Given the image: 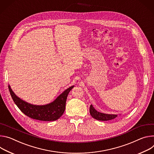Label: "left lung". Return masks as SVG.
I'll list each match as a JSON object with an SVG mask.
<instances>
[{"label":"left lung","instance_id":"obj_1","mask_svg":"<svg viewBox=\"0 0 154 154\" xmlns=\"http://www.w3.org/2000/svg\"><path fill=\"white\" fill-rule=\"evenodd\" d=\"M89 112L91 116L93 118H94L95 119H97V120L101 121H110V120H112V119H115L117 116V115L116 114H108L96 111L92 105L90 106Z\"/></svg>","mask_w":154,"mask_h":154}]
</instances>
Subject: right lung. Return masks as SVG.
<instances>
[{"label":"right lung","instance_id":"right-lung-1","mask_svg":"<svg viewBox=\"0 0 154 154\" xmlns=\"http://www.w3.org/2000/svg\"><path fill=\"white\" fill-rule=\"evenodd\" d=\"M73 87L74 86L66 89L52 103L38 106L28 103L17 97L8 85L11 98L19 109L30 118L42 121H54L61 117L65 109L67 96Z\"/></svg>","mask_w":154,"mask_h":154}]
</instances>
